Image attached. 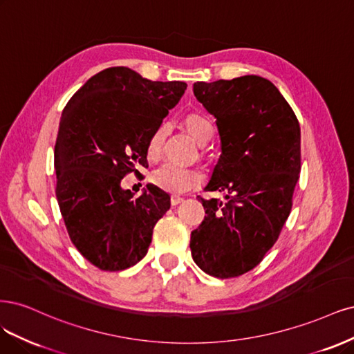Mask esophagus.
Wrapping results in <instances>:
<instances>
[{
    "label": "esophagus",
    "instance_id": "esophagus-1",
    "mask_svg": "<svg viewBox=\"0 0 354 354\" xmlns=\"http://www.w3.org/2000/svg\"><path fill=\"white\" fill-rule=\"evenodd\" d=\"M182 201H184V197H180V196H172V198H170V203H172V206H176V204H179Z\"/></svg>",
    "mask_w": 354,
    "mask_h": 354
}]
</instances>
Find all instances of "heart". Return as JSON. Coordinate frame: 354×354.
<instances>
[{"mask_svg": "<svg viewBox=\"0 0 354 354\" xmlns=\"http://www.w3.org/2000/svg\"><path fill=\"white\" fill-rule=\"evenodd\" d=\"M185 129L191 135V138L200 145H206L214 136V127L206 116L198 115V113H191L184 120ZM166 136V124H160L151 133L148 140L147 153L150 158H157L162 153L163 142ZM156 184L170 192H184L197 184L198 175L192 170L176 167L174 165H165L157 169L153 176Z\"/></svg>", "mask_w": 354, "mask_h": 354, "instance_id": "heart-1", "label": "heart"}]
</instances>
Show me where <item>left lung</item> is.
Returning a JSON list of instances; mask_svg holds the SVG:
<instances>
[{
  "label": "left lung",
  "instance_id": "obj_1",
  "mask_svg": "<svg viewBox=\"0 0 354 354\" xmlns=\"http://www.w3.org/2000/svg\"><path fill=\"white\" fill-rule=\"evenodd\" d=\"M192 89L221 136L206 189L225 191L226 200L201 198L206 216L191 232V254L209 275L234 278L260 263L288 219L301 169L300 124L265 77L196 82Z\"/></svg>",
  "mask_w": 354,
  "mask_h": 354
}]
</instances>
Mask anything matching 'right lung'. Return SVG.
I'll use <instances>...</instances> for the list:
<instances>
[{
	"mask_svg": "<svg viewBox=\"0 0 354 354\" xmlns=\"http://www.w3.org/2000/svg\"><path fill=\"white\" fill-rule=\"evenodd\" d=\"M185 89V82H154L129 67H109L88 79L62 113L55 196L73 245L101 270L138 263L170 207L156 185L135 197L120 182L148 166V140Z\"/></svg>",
	"mask_w": 354,
	"mask_h": 354,
	"instance_id": "right-lung-1",
	"label": "right lung"
}]
</instances>
